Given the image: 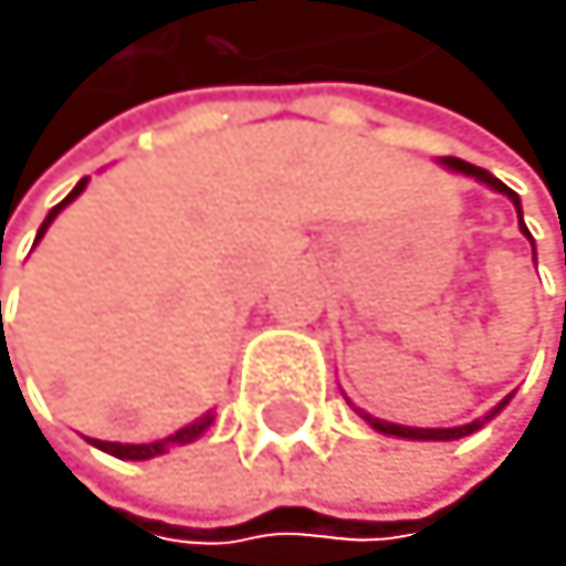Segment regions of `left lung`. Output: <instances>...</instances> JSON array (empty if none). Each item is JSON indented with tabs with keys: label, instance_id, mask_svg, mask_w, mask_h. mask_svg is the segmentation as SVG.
<instances>
[{
	"label": "left lung",
	"instance_id": "obj_1",
	"mask_svg": "<svg viewBox=\"0 0 566 566\" xmlns=\"http://www.w3.org/2000/svg\"><path fill=\"white\" fill-rule=\"evenodd\" d=\"M444 166H449V169H460V174H467V177H478V181H482V185H490L493 192H504V196H512V203L518 207V196L512 192V188H507L504 181H496L493 174H485V169H478V166H471V163H463V158H444ZM518 222H523V218H518ZM523 233H526V226H523ZM526 237H531V233H526ZM504 403H507V400H504ZM504 403H501V408H504ZM501 408H493L490 415H485V419H478V422H467V426H452V430H411V426H392V422H378V419H370V415H367V419H370V426H374V430H381V433H397V438H415V441H455V438H467V433H474L478 426H485V422H490L493 415L501 411Z\"/></svg>",
	"mask_w": 566,
	"mask_h": 566
}]
</instances>
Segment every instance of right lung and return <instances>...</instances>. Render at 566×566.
I'll list each match as a JSON object with an SVG mask.
<instances>
[{"label":"right lung","mask_w":566,"mask_h":566,"mask_svg":"<svg viewBox=\"0 0 566 566\" xmlns=\"http://www.w3.org/2000/svg\"><path fill=\"white\" fill-rule=\"evenodd\" d=\"M84 192V181L81 185H76L73 188V192L70 196H65L62 199V203L59 207H54L51 210V214H48V222H43L40 226V237L43 233H48V226L54 222V218H59V210L65 207V203H70V199H76V196H81ZM40 237H35V240H40ZM2 307V303H0ZM2 315V311H0ZM207 426H210V419H203V422H196V426H185V430H177L174 433V438H166V441H151V444H117V441H95V444H99V449L103 452H111V455H117V460H151V455H158V452H166V444H185V441H192V438H199V433H203L207 430Z\"/></svg>","instance_id":"add662e5"}]
</instances>
